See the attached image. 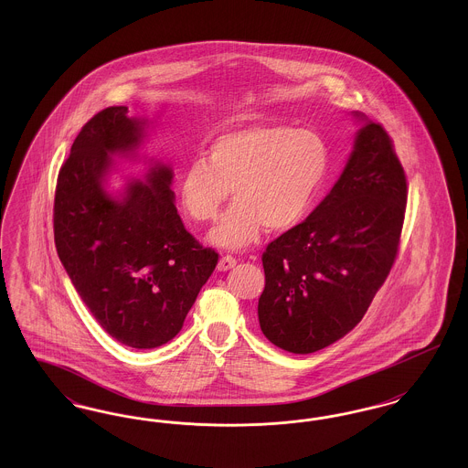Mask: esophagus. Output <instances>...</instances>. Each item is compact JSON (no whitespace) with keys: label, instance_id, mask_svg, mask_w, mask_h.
Masks as SVG:
<instances>
[{"label":"esophagus","instance_id":"obj_1","mask_svg":"<svg viewBox=\"0 0 468 468\" xmlns=\"http://www.w3.org/2000/svg\"><path fill=\"white\" fill-rule=\"evenodd\" d=\"M237 265V260L233 258V256H229V254H226V256H223L221 260H219V265H218V270H221V271H224V270H229V268H233Z\"/></svg>","mask_w":468,"mask_h":468}]
</instances>
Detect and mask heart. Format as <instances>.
<instances>
[{
  "mask_svg": "<svg viewBox=\"0 0 468 468\" xmlns=\"http://www.w3.org/2000/svg\"><path fill=\"white\" fill-rule=\"evenodd\" d=\"M330 149L309 130L256 124L218 134L205 159L191 161L180 178V203L197 223L218 219L224 201L235 203L210 233L224 249L254 244L263 228L286 231L311 212L326 178Z\"/></svg>",
  "mask_w": 468,
  "mask_h": 468,
  "instance_id": "1",
  "label": "heart"
}]
</instances>
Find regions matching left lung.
Here are the masks:
<instances>
[{
    "instance_id": "obj_1",
    "label": "left lung",
    "mask_w": 468,
    "mask_h": 468,
    "mask_svg": "<svg viewBox=\"0 0 468 468\" xmlns=\"http://www.w3.org/2000/svg\"><path fill=\"white\" fill-rule=\"evenodd\" d=\"M405 207L393 140L367 122L330 195L261 256L258 317L273 346L311 355L356 326L399 256Z\"/></svg>"
}]
</instances>
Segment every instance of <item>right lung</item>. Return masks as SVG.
<instances>
[{"instance_id": "right-lung-1", "label": "right lung", "mask_w": 468, "mask_h": 468, "mask_svg": "<svg viewBox=\"0 0 468 468\" xmlns=\"http://www.w3.org/2000/svg\"><path fill=\"white\" fill-rule=\"evenodd\" d=\"M126 113L103 109L77 134L56 184L54 242L100 326L124 346L153 349L180 332L219 254L184 228L168 166L132 182L121 200L105 193L111 154L132 151L144 130Z\"/></svg>"}]
</instances>
